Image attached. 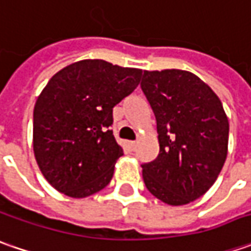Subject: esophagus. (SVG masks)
I'll use <instances>...</instances> for the list:
<instances>
[{"instance_id": "34e87169", "label": "esophagus", "mask_w": 251, "mask_h": 251, "mask_svg": "<svg viewBox=\"0 0 251 251\" xmlns=\"http://www.w3.org/2000/svg\"><path fill=\"white\" fill-rule=\"evenodd\" d=\"M127 148H128L130 152H134V151L137 150V144H135L134 141H128V142H127Z\"/></svg>"}]
</instances>
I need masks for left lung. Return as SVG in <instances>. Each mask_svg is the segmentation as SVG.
<instances>
[{
    "instance_id": "8db88e82",
    "label": "left lung",
    "mask_w": 251,
    "mask_h": 251,
    "mask_svg": "<svg viewBox=\"0 0 251 251\" xmlns=\"http://www.w3.org/2000/svg\"><path fill=\"white\" fill-rule=\"evenodd\" d=\"M141 89L155 114L159 155L142 163L151 194L184 205L215 183L227 155L222 103L198 76L181 70L144 71Z\"/></svg>"
}]
</instances>
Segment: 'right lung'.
Returning <instances> with one entry per match:
<instances>
[{"label": "right lung", "mask_w": 251, "mask_h": 251, "mask_svg": "<svg viewBox=\"0 0 251 251\" xmlns=\"http://www.w3.org/2000/svg\"><path fill=\"white\" fill-rule=\"evenodd\" d=\"M142 71L103 60L63 68L34 104L33 151L46 180L83 198L110 183L121 147L110 130L113 107L138 86Z\"/></svg>", "instance_id": "add662e5"}]
</instances>
